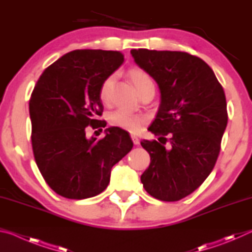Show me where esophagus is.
<instances>
[{"instance_id":"esophagus-1","label":"esophagus","mask_w":252,"mask_h":252,"mask_svg":"<svg viewBox=\"0 0 252 252\" xmlns=\"http://www.w3.org/2000/svg\"><path fill=\"white\" fill-rule=\"evenodd\" d=\"M131 139H132V141H133V143L135 144V146H138V144L140 143V140H139L138 136H135V135H131Z\"/></svg>"}]
</instances>
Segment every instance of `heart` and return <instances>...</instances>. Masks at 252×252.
<instances>
[{
    "mask_svg": "<svg viewBox=\"0 0 252 252\" xmlns=\"http://www.w3.org/2000/svg\"><path fill=\"white\" fill-rule=\"evenodd\" d=\"M129 76L138 93L143 90L144 88L155 87L151 76L149 75L146 71H143L141 69H131L129 71ZM112 83L113 78L112 76H109V78H106L101 84L99 95L101 101L104 102V103H108L109 102ZM109 122L112 126L120 127L122 130L135 133V132L140 131L142 126L147 122V116L142 113L132 112V111L126 109H119L110 114Z\"/></svg>",
    "mask_w": 252,
    "mask_h": 252,
    "instance_id": "heart-1",
    "label": "heart"
}]
</instances>
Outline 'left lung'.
<instances>
[{"label":"left lung","mask_w":252,"mask_h":252,"mask_svg":"<svg viewBox=\"0 0 252 252\" xmlns=\"http://www.w3.org/2000/svg\"><path fill=\"white\" fill-rule=\"evenodd\" d=\"M131 54L160 89L159 110L148 129L159 139L141 142L151 158L141 182L153 198L178 201L202 185L218 159L228 123L224 91L194 55L148 49Z\"/></svg>","instance_id":"obj_1"}]
</instances>
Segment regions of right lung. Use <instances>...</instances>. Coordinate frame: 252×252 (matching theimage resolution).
I'll list each match as a JSON object with an SVG mask.
<instances>
[{
	"label": "right lung",
	"mask_w": 252,
	"mask_h": 252,
	"mask_svg": "<svg viewBox=\"0 0 252 252\" xmlns=\"http://www.w3.org/2000/svg\"><path fill=\"white\" fill-rule=\"evenodd\" d=\"M123 61L119 51H72L46 67L34 87L30 100L34 159L45 182L62 197L80 200L101 193L111 169L133 147L126 131L116 126L106 129L101 140L85 136L88 126L95 129L101 121L96 117L103 111L102 82Z\"/></svg>",
	"instance_id": "obj_1"
}]
</instances>
